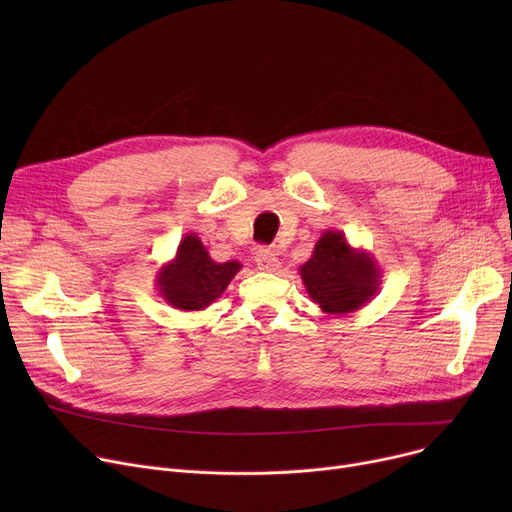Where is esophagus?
<instances>
[{"label":"esophagus","instance_id":"obj_1","mask_svg":"<svg viewBox=\"0 0 512 512\" xmlns=\"http://www.w3.org/2000/svg\"><path fill=\"white\" fill-rule=\"evenodd\" d=\"M255 263L261 272H278L280 270V259L272 249H265L261 247L255 253Z\"/></svg>","mask_w":512,"mask_h":512}]
</instances>
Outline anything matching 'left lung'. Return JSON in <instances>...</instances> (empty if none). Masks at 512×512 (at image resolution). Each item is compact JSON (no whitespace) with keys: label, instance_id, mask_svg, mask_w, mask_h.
I'll return each mask as SVG.
<instances>
[{"label":"left lung","instance_id":"1","mask_svg":"<svg viewBox=\"0 0 512 512\" xmlns=\"http://www.w3.org/2000/svg\"><path fill=\"white\" fill-rule=\"evenodd\" d=\"M299 274L309 299L328 315L355 313L378 294L382 284L375 257L355 249L338 230L321 234Z\"/></svg>","mask_w":512,"mask_h":512}]
</instances>
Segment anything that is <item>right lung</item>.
I'll return each mask as SVG.
<instances>
[{
	"label": "right lung",
	"mask_w": 512,
	"mask_h": 512,
	"mask_svg": "<svg viewBox=\"0 0 512 512\" xmlns=\"http://www.w3.org/2000/svg\"><path fill=\"white\" fill-rule=\"evenodd\" d=\"M238 261L218 263L195 232H188L172 261L159 267L155 286L159 297L180 311H203L218 301L240 272Z\"/></svg>",
	"instance_id": "1"
}]
</instances>
